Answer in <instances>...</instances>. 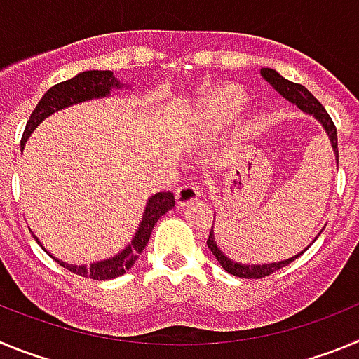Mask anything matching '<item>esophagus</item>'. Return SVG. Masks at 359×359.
<instances>
[{
    "mask_svg": "<svg viewBox=\"0 0 359 359\" xmlns=\"http://www.w3.org/2000/svg\"><path fill=\"white\" fill-rule=\"evenodd\" d=\"M199 196H201V190H199L198 185H194V183H185V185L176 190V203L180 207H187L192 201L199 199Z\"/></svg>",
    "mask_w": 359,
    "mask_h": 359,
    "instance_id": "esophagus-1",
    "label": "esophagus"
}]
</instances>
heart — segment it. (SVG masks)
Wrapping results in <instances>:
<instances>
[{"label":"heart","mask_w":359,"mask_h":359,"mask_svg":"<svg viewBox=\"0 0 359 359\" xmlns=\"http://www.w3.org/2000/svg\"><path fill=\"white\" fill-rule=\"evenodd\" d=\"M246 107V95L237 86H223L207 97L203 104V116L214 126L228 123L241 115Z\"/></svg>","instance_id":"obj_1"}]
</instances>
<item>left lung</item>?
I'll use <instances>...</instances> for the list:
<instances>
[{
  "mask_svg": "<svg viewBox=\"0 0 359 359\" xmlns=\"http://www.w3.org/2000/svg\"><path fill=\"white\" fill-rule=\"evenodd\" d=\"M261 77L264 79V81L268 82V84L271 86V88H273L278 95H282V97L286 98L287 102L294 104V106L302 111V113L311 115L313 118L316 120V122L320 123V126H322L323 131H325V135H327L329 142H331L332 152H334V156H336V165H338V136H336V128H334V123H332L331 116L327 115V111L323 109L322 104H320L318 100H316V98L311 95V91H307L302 84H294V82L287 81V79L282 77L280 73L275 72V69L262 68ZM322 230H320V233H322ZM316 237L313 239V243L316 241ZM207 244H208V250L214 253V257L217 259L219 264L223 266L224 271H228L230 275H236V277H241V278L268 277V275L275 273L277 269L284 268V266H287L290 262H293L294 259H298V257L302 255V253L309 248V246H307V248H304L302 252H298L297 255L290 257V259H284V261H278V262H268V264H243V262H237V261H233V259H230V257H228L223 250L219 248L217 241H215V237H214V228L210 230V236H208Z\"/></svg>",
  "mask_w": 359,
  "mask_h": 359,
  "instance_id": "left-lung-1",
  "label": "left lung"
}]
</instances>
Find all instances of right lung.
<instances>
[{"label": "right lung", "instance_id": "1", "mask_svg": "<svg viewBox=\"0 0 359 359\" xmlns=\"http://www.w3.org/2000/svg\"><path fill=\"white\" fill-rule=\"evenodd\" d=\"M122 90H131V84H126V82L118 81V79L113 75V72L109 69H88V72L77 73L75 77L69 79V81L59 82L53 88H50L46 93L43 95V98L39 100V104L36 106V109L32 111L30 118L27 122V128H25L23 138H21V149H25V144L30 138V135L36 131V128L39 126L43 120L48 118L50 115L57 113V111H62L66 107L73 106V104H82L88 102V100H95V98H106L109 97L111 91H122ZM174 208V196L172 192H156L154 196L147 199L145 203V210L142 215V221L136 228L133 239L126 244V248L120 250L116 255L107 257L102 261L91 262V264H68L65 261H59L57 257H53L48 250L44 248L43 243L39 239L36 241L44 252L48 253L50 257H53L61 266H65L66 269L73 271L75 275H81L86 278H93V280H111V278H116L120 275H123L129 268H133V264L136 262L138 255L144 252V248L147 246L149 237H151V231L154 228V224L158 223V219L163 214H167L169 210Z\"/></svg>", "mask_w": 359, "mask_h": 359}]
</instances>
